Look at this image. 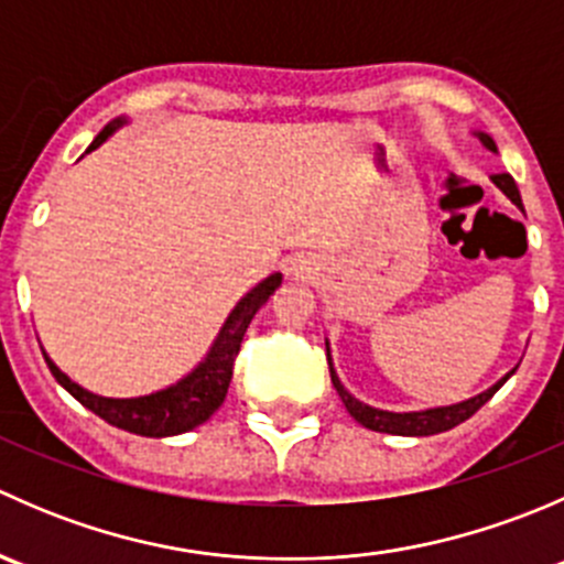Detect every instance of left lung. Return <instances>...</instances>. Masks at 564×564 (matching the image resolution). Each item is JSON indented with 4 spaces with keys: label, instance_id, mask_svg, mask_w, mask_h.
<instances>
[{
    "label": "left lung",
    "instance_id": "1",
    "mask_svg": "<svg viewBox=\"0 0 564 564\" xmlns=\"http://www.w3.org/2000/svg\"><path fill=\"white\" fill-rule=\"evenodd\" d=\"M475 133V139L480 141L482 147H486L488 152H494L497 155V141L491 139L488 133H482V130H471ZM494 185L499 187V191L505 193V196L510 198V202L516 204V207L524 213V202H521V193H519V185H516V180L510 174H494L491 176ZM324 346H327V362H329V377H333V388L338 390L340 401H344L346 412L351 414V417L357 420V423L362 425V429L368 431H379V434H392V436H434V434H442V431H451L456 429L458 423H464V420H469L471 414L477 412V409L482 406V403H488L494 398V392L502 388L505 382H508L510 377L516 373L508 371L505 373L499 382H494L491 388L477 392V395L471 398H464V401L458 403H447V406H429V409H414V412H390V409H379V406H371V403L360 401V398L351 395L349 390L344 388V382L338 379V371H335L333 366V355H329V340H324Z\"/></svg>",
    "mask_w": 564,
    "mask_h": 564
}]
</instances>
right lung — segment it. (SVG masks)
Masks as SVG:
<instances>
[{"label": "right lung", "mask_w": 564, "mask_h": 564, "mask_svg": "<svg viewBox=\"0 0 564 564\" xmlns=\"http://www.w3.org/2000/svg\"><path fill=\"white\" fill-rule=\"evenodd\" d=\"M122 124H128V119L124 117L108 122L106 128L95 135V141L87 147V152L98 150L100 144H106V141L122 128ZM87 152H84V155H87ZM281 281H283L281 272H272V275H267L264 281L256 283L248 294H242L240 303L231 308V314L226 316L224 324H220L218 335H215L213 346H209L207 355L202 357V362L193 366L191 371H187L182 379H176L174 384L150 392V395H135V398L98 395V392L73 382L67 373H62L59 366L45 355V349H43V357L45 362H48L56 382L70 392L82 406H87L89 412L104 417L108 425H117V429L130 431V434L152 436V440L185 434V431H193L196 425L207 423V420L218 412L226 392H229L231 366H235V357L237 351H240L242 338H246L250 318H253L256 311L270 300V294L281 286Z\"/></svg>", "instance_id": "right-lung-1"}]
</instances>
